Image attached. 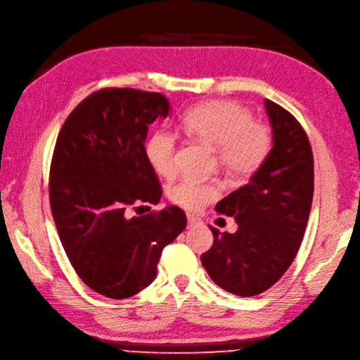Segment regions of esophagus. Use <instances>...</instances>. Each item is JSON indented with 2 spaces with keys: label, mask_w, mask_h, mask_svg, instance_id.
Here are the masks:
<instances>
[{
  "label": "esophagus",
  "mask_w": 360,
  "mask_h": 360,
  "mask_svg": "<svg viewBox=\"0 0 360 360\" xmlns=\"http://www.w3.org/2000/svg\"><path fill=\"white\" fill-rule=\"evenodd\" d=\"M200 225V219L194 217V215H188V228H194Z\"/></svg>",
  "instance_id": "1"
}]
</instances>
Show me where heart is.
<instances>
[{
  "label": "heart",
  "mask_w": 360,
  "mask_h": 360,
  "mask_svg": "<svg viewBox=\"0 0 360 360\" xmlns=\"http://www.w3.org/2000/svg\"><path fill=\"white\" fill-rule=\"evenodd\" d=\"M181 131L217 150L219 163L229 177L246 179L265 163L273 146L271 129L252 120L250 110L236 101L212 100L189 108L180 120ZM177 139L155 131L145 143V158L153 171L171 177L175 171ZM217 183L183 179L169 189V198L186 210L197 211L219 195Z\"/></svg>",
  "instance_id": "obj_1"
}]
</instances>
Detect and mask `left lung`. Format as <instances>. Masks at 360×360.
Returning <instances> with one entry per match:
<instances>
[{
  "instance_id": "obj_1",
  "label": "left lung",
  "mask_w": 360,
  "mask_h": 360,
  "mask_svg": "<svg viewBox=\"0 0 360 360\" xmlns=\"http://www.w3.org/2000/svg\"><path fill=\"white\" fill-rule=\"evenodd\" d=\"M273 148L248 185L215 205L234 217V234L211 228L214 243L202 265L215 285L251 297L271 288L290 268L305 234L314 193L313 150L305 131L288 110L263 101Z\"/></svg>"
}]
</instances>
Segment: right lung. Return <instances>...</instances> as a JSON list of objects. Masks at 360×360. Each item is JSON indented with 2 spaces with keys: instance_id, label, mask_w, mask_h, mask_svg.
<instances>
[{
  "instance_id": "1",
  "label": "right lung",
  "mask_w": 360,
  "mask_h": 360,
  "mask_svg": "<svg viewBox=\"0 0 360 360\" xmlns=\"http://www.w3.org/2000/svg\"><path fill=\"white\" fill-rule=\"evenodd\" d=\"M169 110L158 92L103 89L79 103L58 134L49 186L55 226L79 278L109 299L153 283L163 248L186 228L179 206L126 215L135 202L157 205L162 197L145 140Z\"/></svg>"
}]
</instances>
